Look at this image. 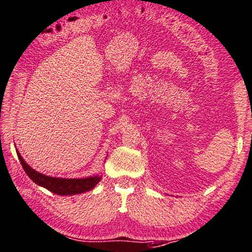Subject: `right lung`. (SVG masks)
I'll return each instance as SVG.
<instances>
[{"label": "right lung", "mask_w": 252, "mask_h": 252, "mask_svg": "<svg viewBox=\"0 0 252 252\" xmlns=\"http://www.w3.org/2000/svg\"><path fill=\"white\" fill-rule=\"evenodd\" d=\"M18 159H20L22 167L25 170L26 174L32 181L40 187H44L50 192L58 194V195H72V194H79L90 191L99 182L101 177H90L84 179H60V178H51L48 175L41 174L32 169L28 165L22 156L17 151Z\"/></svg>", "instance_id": "obj_1"}]
</instances>
